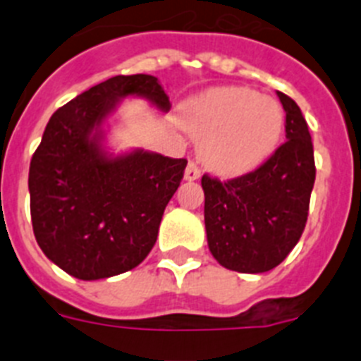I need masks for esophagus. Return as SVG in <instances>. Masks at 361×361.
<instances>
[{"instance_id":"obj_1","label":"esophagus","mask_w":361,"mask_h":361,"mask_svg":"<svg viewBox=\"0 0 361 361\" xmlns=\"http://www.w3.org/2000/svg\"><path fill=\"white\" fill-rule=\"evenodd\" d=\"M199 177H200L199 166H197L195 162H190V164L186 166V170H184V178H186V180H197Z\"/></svg>"}]
</instances>
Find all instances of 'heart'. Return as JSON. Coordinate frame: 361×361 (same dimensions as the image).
<instances>
[{
    "mask_svg": "<svg viewBox=\"0 0 361 361\" xmlns=\"http://www.w3.org/2000/svg\"><path fill=\"white\" fill-rule=\"evenodd\" d=\"M180 123L199 139V157L213 173L240 177L276 152L286 111L275 97L247 86H216L184 104Z\"/></svg>",
    "mask_w": 361,
    "mask_h": 361,
    "instance_id": "obj_1",
    "label": "heart"
}]
</instances>
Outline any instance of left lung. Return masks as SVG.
<instances>
[{
	"label": "left lung",
	"mask_w": 361,
	"mask_h": 361,
	"mask_svg": "<svg viewBox=\"0 0 361 361\" xmlns=\"http://www.w3.org/2000/svg\"><path fill=\"white\" fill-rule=\"evenodd\" d=\"M286 111V139L267 162L220 183L202 177L204 224L212 255L238 273H266L291 253L307 222L317 177L311 133L298 104L276 92Z\"/></svg>",
	"instance_id": "left-lung-1"
}]
</instances>
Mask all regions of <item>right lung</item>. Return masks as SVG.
<instances>
[{"mask_svg":"<svg viewBox=\"0 0 361 361\" xmlns=\"http://www.w3.org/2000/svg\"><path fill=\"white\" fill-rule=\"evenodd\" d=\"M124 97L146 99L162 114L171 108L157 78L116 75L59 108L30 161L37 244L79 280L121 275L148 257L188 164L139 148L108 152L104 123Z\"/></svg>","mask_w":361,"mask_h":361,"instance_id":"obj_1","label":"right lung"}]
</instances>
